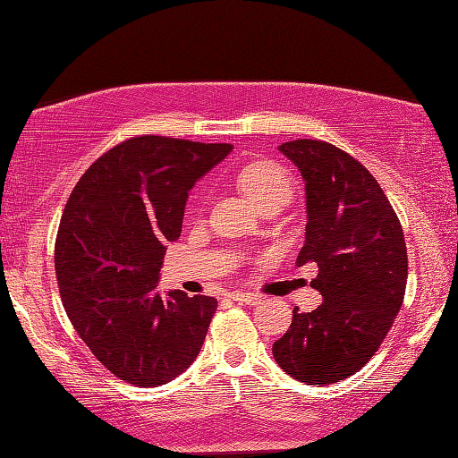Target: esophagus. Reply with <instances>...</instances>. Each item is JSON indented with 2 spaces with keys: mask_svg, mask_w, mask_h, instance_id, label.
I'll return each instance as SVG.
<instances>
[{
  "mask_svg": "<svg viewBox=\"0 0 458 458\" xmlns=\"http://www.w3.org/2000/svg\"><path fill=\"white\" fill-rule=\"evenodd\" d=\"M230 299L232 301H238V303H246V305H259L260 303V297L254 293H244V291H234L230 293Z\"/></svg>",
  "mask_w": 458,
  "mask_h": 458,
  "instance_id": "34e87169",
  "label": "esophagus"
}]
</instances>
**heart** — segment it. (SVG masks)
<instances>
[{
    "mask_svg": "<svg viewBox=\"0 0 458 458\" xmlns=\"http://www.w3.org/2000/svg\"><path fill=\"white\" fill-rule=\"evenodd\" d=\"M238 188L242 190L260 210L273 204H286L291 199L293 183L291 177L268 161H254L242 167L236 175Z\"/></svg>",
    "mask_w": 458,
    "mask_h": 458,
    "instance_id": "heart-1",
    "label": "heart"
}]
</instances>
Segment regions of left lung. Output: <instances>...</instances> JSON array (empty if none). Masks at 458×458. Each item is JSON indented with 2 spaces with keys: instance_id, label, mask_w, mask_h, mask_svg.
Masks as SVG:
<instances>
[{
  "instance_id": "left-lung-1",
  "label": "left lung",
  "mask_w": 458,
  "mask_h": 458,
  "mask_svg": "<svg viewBox=\"0 0 458 458\" xmlns=\"http://www.w3.org/2000/svg\"><path fill=\"white\" fill-rule=\"evenodd\" d=\"M305 182L307 226L297 265L315 262L323 303L293 311L273 344L283 371L309 386L353 376L382 345L404 301L408 259L396 212L352 155L317 139L278 147Z\"/></svg>"
}]
</instances>
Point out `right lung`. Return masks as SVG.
<instances>
[{
	"label": "right lung",
	"instance_id": "1",
	"mask_svg": "<svg viewBox=\"0 0 458 458\" xmlns=\"http://www.w3.org/2000/svg\"><path fill=\"white\" fill-rule=\"evenodd\" d=\"M232 149L129 139L98 157L66 201L54 252L62 303L95 358L129 384L172 382L204 345L216 299L159 293L157 283L191 188Z\"/></svg>",
	"mask_w": 458,
	"mask_h": 458
}]
</instances>
